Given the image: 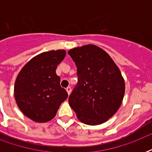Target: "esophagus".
<instances>
[{"label":"esophagus","instance_id":"obj_1","mask_svg":"<svg viewBox=\"0 0 152 152\" xmlns=\"http://www.w3.org/2000/svg\"><path fill=\"white\" fill-rule=\"evenodd\" d=\"M66 91H67V92H68V94H69V95L71 94V91H72V89L70 87H68V88H66Z\"/></svg>","mask_w":152,"mask_h":152}]
</instances>
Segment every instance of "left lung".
<instances>
[{"label":"left lung","instance_id":"obj_1","mask_svg":"<svg viewBox=\"0 0 152 152\" xmlns=\"http://www.w3.org/2000/svg\"><path fill=\"white\" fill-rule=\"evenodd\" d=\"M77 68L78 83L69 98L81 122L99 125L113 117L122 102L125 81L106 52L86 45L68 52Z\"/></svg>","mask_w":152,"mask_h":152}]
</instances>
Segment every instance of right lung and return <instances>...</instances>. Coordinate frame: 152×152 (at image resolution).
Returning <instances> with one entry per match:
<instances>
[{"instance_id": "right-lung-1", "label": "right lung", "mask_w": 152, "mask_h": 152, "mask_svg": "<svg viewBox=\"0 0 152 152\" xmlns=\"http://www.w3.org/2000/svg\"><path fill=\"white\" fill-rule=\"evenodd\" d=\"M65 55L64 50L44 52L33 57L18 74L14 87L15 102L23 113L34 121L52 120L68 98L56 74Z\"/></svg>"}]
</instances>
